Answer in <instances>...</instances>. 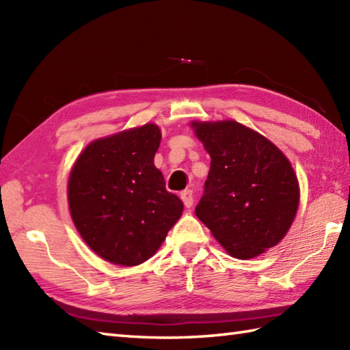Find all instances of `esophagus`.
I'll use <instances>...</instances> for the list:
<instances>
[{
  "label": "esophagus",
  "mask_w": 350,
  "mask_h": 350,
  "mask_svg": "<svg viewBox=\"0 0 350 350\" xmlns=\"http://www.w3.org/2000/svg\"><path fill=\"white\" fill-rule=\"evenodd\" d=\"M180 198H182L185 207H188V209L189 207H192V204H194V196H192V191H189V189L180 192Z\"/></svg>",
  "instance_id": "1"
}]
</instances>
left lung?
I'll return each instance as SVG.
<instances>
[{
	"instance_id": "8db88e82",
	"label": "left lung",
	"mask_w": 350,
	"mask_h": 350,
	"mask_svg": "<svg viewBox=\"0 0 350 350\" xmlns=\"http://www.w3.org/2000/svg\"><path fill=\"white\" fill-rule=\"evenodd\" d=\"M211 154L196 215L230 256L252 258L280 243L299 206L288 159L269 139L234 120L192 122Z\"/></svg>"
}]
</instances>
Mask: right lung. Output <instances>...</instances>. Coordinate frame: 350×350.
I'll use <instances>...</instances> for the list:
<instances>
[{
  "label": "right lung",
  "mask_w": 350,
  "mask_h": 350,
  "mask_svg": "<svg viewBox=\"0 0 350 350\" xmlns=\"http://www.w3.org/2000/svg\"><path fill=\"white\" fill-rule=\"evenodd\" d=\"M161 129L153 123L94 139L73 165L69 209L81 237L109 263L137 266L159 250L183 212L165 188L154 153Z\"/></svg>",
  "instance_id": "1"
}]
</instances>
